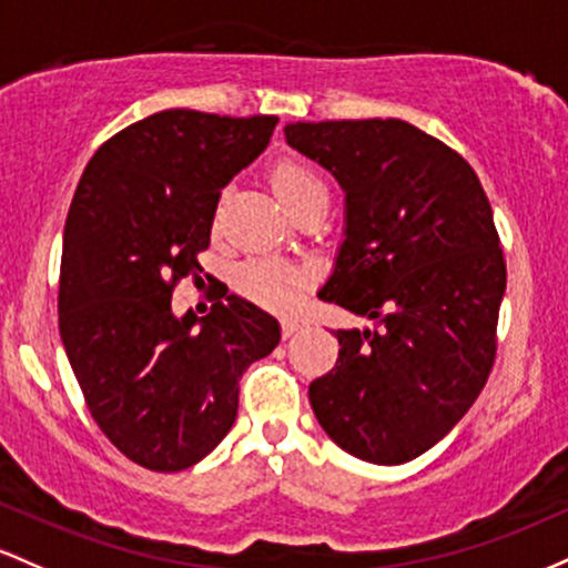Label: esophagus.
<instances>
[{
  "label": "esophagus",
  "instance_id": "esophagus-1",
  "mask_svg": "<svg viewBox=\"0 0 568 568\" xmlns=\"http://www.w3.org/2000/svg\"><path fill=\"white\" fill-rule=\"evenodd\" d=\"M297 329H301V322H297V318H282V337H290V335H295Z\"/></svg>",
  "mask_w": 568,
  "mask_h": 568
}]
</instances>
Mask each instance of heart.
Returning a JSON list of instances; mask_svg holds the SVG:
<instances>
[{
    "mask_svg": "<svg viewBox=\"0 0 568 568\" xmlns=\"http://www.w3.org/2000/svg\"><path fill=\"white\" fill-rule=\"evenodd\" d=\"M271 187L290 212H297L311 199H327L322 176L308 163L295 161V158H284L273 165ZM311 282H314V273L308 267L284 265L276 260H252L239 271V290L267 308H292Z\"/></svg>",
    "mask_w": 568,
    "mask_h": 568,
    "instance_id": "1",
    "label": "heart"
}]
</instances>
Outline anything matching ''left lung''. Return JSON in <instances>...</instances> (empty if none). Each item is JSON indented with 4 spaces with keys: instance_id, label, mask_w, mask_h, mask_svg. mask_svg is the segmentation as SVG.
Segmentation results:
<instances>
[{
    "instance_id": "obj_1",
    "label": "left lung",
    "mask_w": 568,
    "mask_h": 568,
    "mask_svg": "<svg viewBox=\"0 0 568 568\" xmlns=\"http://www.w3.org/2000/svg\"><path fill=\"white\" fill-rule=\"evenodd\" d=\"M284 133L346 190V241L318 297L375 322L337 329L311 407L346 454L405 464L462 422L494 369L507 265L488 195L454 146L405 120Z\"/></svg>"
}]
</instances>
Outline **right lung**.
I'll use <instances>...</instances> for the list:
<instances>
[{
    "label": "right lung",
    "mask_w": 568,
    "mask_h": 568,
    "mask_svg": "<svg viewBox=\"0 0 568 568\" xmlns=\"http://www.w3.org/2000/svg\"><path fill=\"white\" fill-rule=\"evenodd\" d=\"M276 114L165 110L95 150L63 225L59 329L93 422L125 458L180 473L220 445L239 381L278 346V322L239 295L176 318L222 187L271 142ZM201 323V328L194 324Z\"/></svg>",
    "instance_id": "1"
}]
</instances>
